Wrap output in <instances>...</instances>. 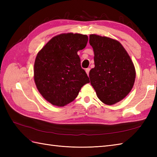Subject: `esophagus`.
I'll list each match as a JSON object with an SVG mask.
<instances>
[{"label": "esophagus", "mask_w": 157, "mask_h": 157, "mask_svg": "<svg viewBox=\"0 0 157 157\" xmlns=\"http://www.w3.org/2000/svg\"><path fill=\"white\" fill-rule=\"evenodd\" d=\"M90 68H87V69H86V73H87V74H88V75H89V72H90Z\"/></svg>", "instance_id": "esophagus-1"}]
</instances>
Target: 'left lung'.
Segmentation results:
<instances>
[{
	"instance_id": "obj_1",
	"label": "left lung",
	"mask_w": 157,
	"mask_h": 157,
	"mask_svg": "<svg viewBox=\"0 0 157 157\" xmlns=\"http://www.w3.org/2000/svg\"><path fill=\"white\" fill-rule=\"evenodd\" d=\"M94 52L95 67L90 71L91 85L105 104L118 102L134 86L136 71L128 52L120 43L110 38L90 36Z\"/></svg>"
}]
</instances>
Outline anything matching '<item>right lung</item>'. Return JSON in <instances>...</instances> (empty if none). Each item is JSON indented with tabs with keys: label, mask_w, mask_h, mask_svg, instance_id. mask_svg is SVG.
<instances>
[{
	"label": "right lung",
	"mask_w": 157,
	"mask_h": 157,
	"mask_svg": "<svg viewBox=\"0 0 157 157\" xmlns=\"http://www.w3.org/2000/svg\"><path fill=\"white\" fill-rule=\"evenodd\" d=\"M88 40L86 35L63 34L55 36L40 51L34 63V80L39 92L58 106L69 104L90 82L81 67L78 51Z\"/></svg>",
	"instance_id": "obj_1"
}]
</instances>
